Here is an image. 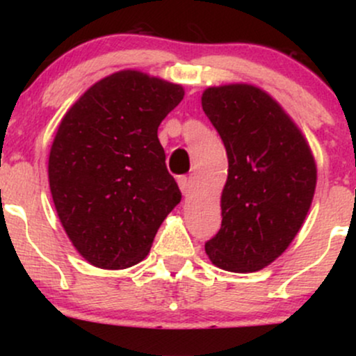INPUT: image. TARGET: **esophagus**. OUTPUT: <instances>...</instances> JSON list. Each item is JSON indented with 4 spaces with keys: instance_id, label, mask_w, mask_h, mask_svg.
Masks as SVG:
<instances>
[{
    "instance_id": "obj_1",
    "label": "esophagus",
    "mask_w": 356,
    "mask_h": 356,
    "mask_svg": "<svg viewBox=\"0 0 356 356\" xmlns=\"http://www.w3.org/2000/svg\"><path fill=\"white\" fill-rule=\"evenodd\" d=\"M177 184H179V187H181V192L184 195L189 194V191H191L189 177H186V175H181V177H177Z\"/></svg>"
}]
</instances>
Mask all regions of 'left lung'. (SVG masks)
Wrapping results in <instances>:
<instances>
[{"label": "left lung", "mask_w": 356, "mask_h": 356, "mask_svg": "<svg viewBox=\"0 0 356 356\" xmlns=\"http://www.w3.org/2000/svg\"><path fill=\"white\" fill-rule=\"evenodd\" d=\"M202 110L229 162L222 222L206 252L226 271H259L283 254L303 226L316 187L312 149L281 105L252 85L204 90Z\"/></svg>", "instance_id": "left-lung-1"}]
</instances>
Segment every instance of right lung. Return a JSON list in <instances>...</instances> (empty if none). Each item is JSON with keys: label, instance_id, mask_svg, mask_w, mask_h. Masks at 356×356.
<instances>
[{"label": "right lung", "instance_id": "add662e5", "mask_svg": "<svg viewBox=\"0 0 356 356\" xmlns=\"http://www.w3.org/2000/svg\"><path fill=\"white\" fill-rule=\"evenodd\" d=\"M182 99L181 85L122 70L65 113L48 159L50 191L65 232L93 266L140 263L181 202L157 129Z\"/></svg>", "mask_w": 356, "mask_h": 356}]
</instances>
